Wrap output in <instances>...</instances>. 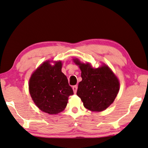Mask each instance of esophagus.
I'll return each instance as SVG.
<instances>
[{"label":"esophagus","mask_w":148,"mask_h":148,"mask_svg":"<svg viewBox=\"0 0 148 148\" xmlns=\"http://www.w3.org/2000/svg\"><path fill=\"white\" fill-rule=\"evenodd\" d=\"M73 90L74 93L75 94L77 92V85H75L73 86Z\"/></svg>","instance_id":"1"}]
</instances>
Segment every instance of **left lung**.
I'll list each match as a JSON object with an SVG mask.
<instances>
[{"label":"left lung","instance_id":"1","mask_svg":"<svg viewBox=\"0 0 148 148\" xmlns=\"http://www.w3.org/2000/svg\"><path fill=\"white\" fill-rule=\"evenodd\" d=\"M74 62L81 70L82 81L79 83L77 95L84 107L93 111H101L113 102L119 90V82L106 65L94 69L88 64Z\"/></svg>","mask_w":148,"mask_h":148}]
</instances>
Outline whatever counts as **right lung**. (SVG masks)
Listing matches in <instances>:
<instances>
[{
	"mask_svg": "<svg viewBox=\"0 0 148 148\" xmlns=\"http://www.w3.org/2000/svg\"><path fill=\"white\" fill-rule=\"evenodd\" d=\"M29 89L34 102L44 112L57 114L66 107L68 98L73 94L66 76L62 72V63L52 66L48 62L33 73Z\"/></svg>",
	"mask_w": 148,
	"mask_h": 148,
	"instance_id": "right-lung-1",
	"label": "right lung"
}]
</instances>
